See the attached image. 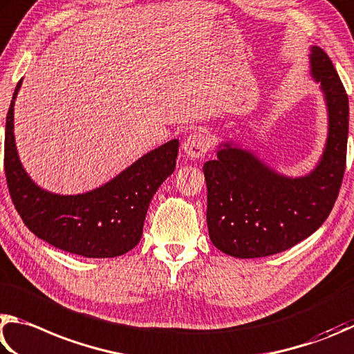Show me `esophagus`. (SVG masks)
<instances>
[{
    "label": "esophagus",
    "mask_w": 354,
    "mask_h": 354,
    "mask_svg": "<svg viewBox=\"0 0 354 354\" xmlns=\"http://www.w3.org/2000/svg\"><path fill=\"white\" fill-rule=\"evenodd\" d=\"M212 142L209 138L202 132H193L187 136V140L183 142V151L187 152L191 158H199L203 157L208 151Z\"/></svg>",
    "instance_id": "1"
}]
</instances>
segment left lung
Listing matches in <instances>:
<instances>
[{
    "mask_svg": "<svg viewBox=\"0 0 354 354\" xmlns=\"http://www.w3.org/2000/svg\"><path fill=\"white\" fill-rule=\"evenodd\" d=\"M311 71L325 93L330 132L324 157L309 176H280L255 155L228 145L203 165L208 233L227 255L261 258L288 250L311 236L337 201L346 161L348 96L319 46L313 48Z\"/></svg>",
    "mask_w": 354,
    "mask_h": 354,
    "instance_id": "8db88e82",
    "label": "left lung"
}]
</instances>
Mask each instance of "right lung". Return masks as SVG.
<instances>
[{
	"mask_svg": "<svg viewBox=\"0 0 354 354\" xmlns=\"http://www.w3.org/2000/svg\"><path fill=\"white\" fill-rule=\"evenodd\" d=\"M21 80L6 116L4 172L10 199L24 225L48 244L85 258H113L132 250L141 239L151 199L176 169L178 140L146 153L90 193L51 194L30 180L18 160L14 101Z\"/></svg>",
	"mask_w": 354,
	"mask_h": 354,
	"instance_id": "right-lung-1",
	"label": "right lung"
}]
</instances>
